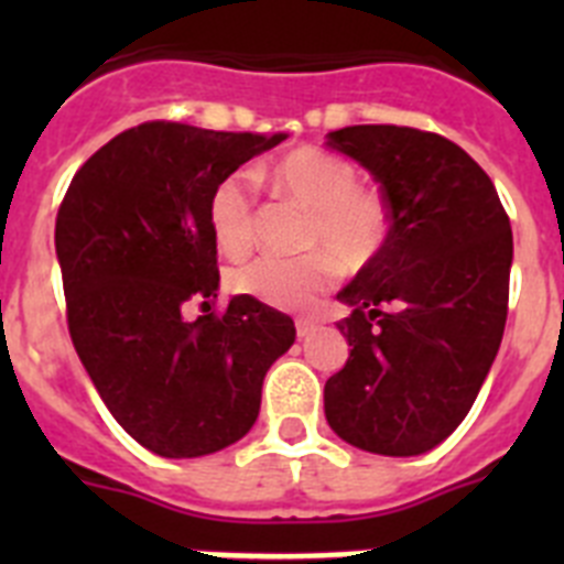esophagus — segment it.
Here are the masks:
<instances>
[{
  "mask_svg": "<svg viewBox=\"0 0 564 564\" xmlns=\"http://www.w3.org/2000/svg\"><path fill=\"white\" fill-rule=\"evenodd\" d=\"M313 330H316V322H311V318H296V336L299 338L313 336Z\"/></svg>",
  "mask_w": 564,
  "mask_h": 564,
  "instance_id": "esophagus-1",
  "label": "esophagus"
}]
</instances>
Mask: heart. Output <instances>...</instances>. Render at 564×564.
<instances>
[{"mask_svg": "<svg viewBox=\"0 0 564 564\" xmlns=\"http://www.w3.org/2000/svg\"><path fill=\"white\" fill-rule=\"evenodd\" d=\"M276 194L307 208L302 257H257L228 271V285L273 307L311 305L336 276L356 273L381 253L390 234V212L381 194L358 186L350 161L302 147L268 169ZM208 228L223 253L242 257L253 242V194L246 174H228L208 197Z\"/></svg>", "mask_w": 564, "mask_h": 564, "instance_id": "heart-1", "label": "heart"}]
</instances>
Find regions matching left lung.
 I'll return each instance as SVG.
<instances>
[{"instance_id": "1", "label": "left lung", "mask_w": 564, "mask_h": 564, "mask_svg": "<svg viewBox=\"0 0 564 564\" xmlns=\"http://www.w3.org/2000/svg\"><path fill=\"white\" fill-rule=\"evenodd\" d=\"M327 147L376 177L390 212L381 253L338 291L352 350L325 383L327 423L356 449L423 455L460 426L500 350L511 223L491 177L443 134L364 123Z\"/></svg>"}]
</instances>
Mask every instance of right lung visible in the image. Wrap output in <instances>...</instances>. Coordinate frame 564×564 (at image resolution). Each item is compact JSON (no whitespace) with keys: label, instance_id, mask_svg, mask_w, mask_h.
<instances>
[{"label":"right lung","instance_id":"1","mask_svg":"<svg viewBox=\"0 0 564 564\" xmlns=\"http://www.w3.org/2000/svg\"><path fill=\"white\" fill-rule=\"evenodd\" d=\"M285 132L149 121L76 172L56 217L67 325L112 417L161 457H203L248 435L262 381L296 327L253 296L208 313L220 288L212 188ZM207 311L188 323L182 311Z\"/></svg>","mask_w":564,"mask_h":564}]
</instances>
